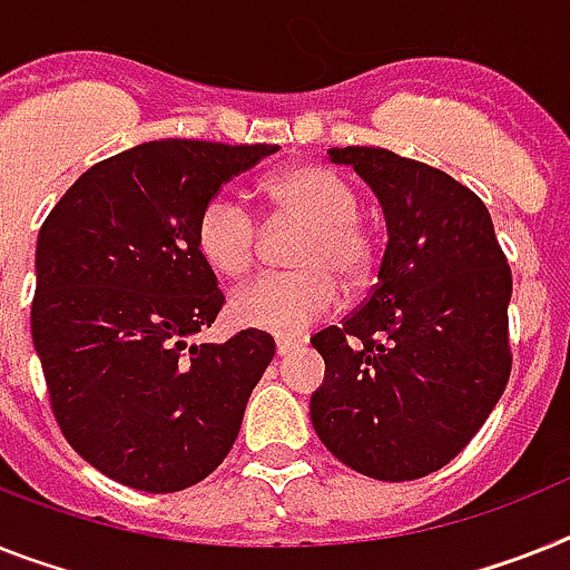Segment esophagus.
<instances>
[{
  "label": "esophagus",
  "instance_id": "esophagus-1",
  "mask_svg": "<svg viewBox=\"0 0 570 570\" xmlns=\"http://www.w3.org/2000/svg\"><path fill=\"white\" fill-rule=\"evenodd\" d=\"M295 347H298V342H295V338H277V342H275L277 356H286V353H293Z\"/></svg>",
  "mask_w": 570,
  "mask_h": 570
}]
</instances>
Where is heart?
<instances>
[{"mask_svg": "<svg viewBox=\"0 0 570 570\" xmlns=\"http://www.w3.org/2000/svg\"><path fill=\"white\" fill-rule=\"evenodd\" d=\"M263 196L272 223L301 226L289 248V263L298 269L272 272L237 289L232 318L240 327L301 336L336 309V277L347 286L365 284L374 269V240L358 223L356 190L327 167H289L266 179ZM194 240L217 275L237 281L261 255V223L243 199L219 190L196 214Z\"/></svg>", "mask_w": 570, "mask_h": 570, "instance_id": "heart-1", "label": "heart"}]
</instances>
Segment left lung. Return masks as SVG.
Segmentation results:
<instances>
[{
  "label": "left lung",
  "mask_w": 570,
  "mask_h": 570,
  "mask_svg": "<svg viewBox=\"0 0 570 570\" xmlns=\"http://www.w3.org/2000/svg\"><path fill=\"white\" fill-rule=\"evenodd\" d=\"M380 196V281L313 336L327 376L309 400L324 446L376 481H414L466 449L504 394L510 263L481 196L382 147L330 150Z\"/></svg>",
  "instance_id": "1"
}]
</instances>
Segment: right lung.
<instances>
[{
  "label": "right lung",
  "mask_w": 570,
  "mask_h": 570,
  "mask_svg": "<svg viewBox=\"0 0 570 570\" xmlns=\"http://www.w3.org/2000/svg\"><path fill=\"white\" fill-rule=\"evenodd\" d=\"M275 150L147 141L89 167L42 223L31 336L51 414L118 484L185 490L237 440L275 342L263 330L188 342L226 304L194 226L208 196Z\"/></svg>",
  "instance_id": "1"
}]
</instances>
